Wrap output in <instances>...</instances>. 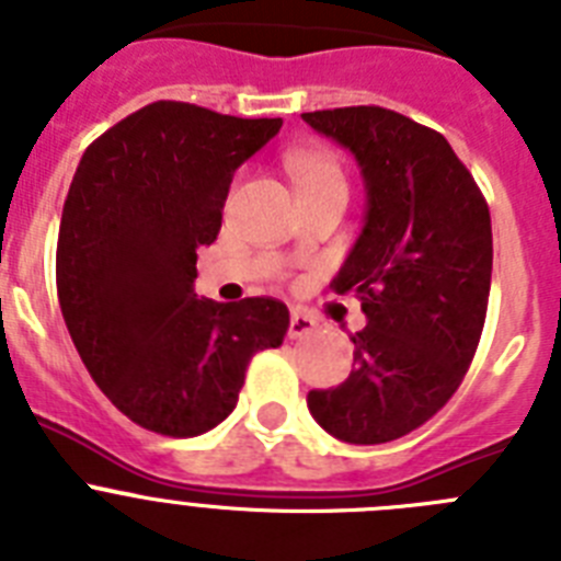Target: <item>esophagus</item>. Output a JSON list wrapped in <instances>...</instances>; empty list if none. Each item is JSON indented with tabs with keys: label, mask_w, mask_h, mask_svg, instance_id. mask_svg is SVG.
I'll return each mask as SVG.
<instances>
[{
	"label": "esophagus",
	"mask_w": 561,
	"mask_h": 561,
	"mask_svg": "<svg viewBox=\"0 0 561 561\" xmlns=\"http://www.w3.org/2000/svg\"><path fill=\"white\" fill-rule=\"evenodd\" d=\"M314 329H317V320H314V317L304 314V311H291V320H289V340H304V336H309Z\"/></svg>",
	"instance_id": "esophagus-1"
}]
</instances>
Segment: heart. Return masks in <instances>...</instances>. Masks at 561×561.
I'll use <instances>...</instances> for the list:
<instances>
[{
  "instance_id": "1",
  "label": "heart",
  "mask_w": 561,
  "mask_h": 561,
  "mask_svg": "<svg viewBox=\"0 0 561 561\" xmlns=\"http://www.w3.org/2000/svg\"><path fill=\"white\" fill-rule=\"evenodd\" d=\"M289 168L295 173L297 185H320V182H342L340 168L334 165V160L323 157V153H291Z\"/></svg>"
}]
</instances>
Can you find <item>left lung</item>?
I'll return each instance as SVG.
<instances>
[{
    "mask_svg": "<svg viewBox=\"0 0 561 561\" xmlns=\"http://www.w3.org/2000/svg\"><path fill=\"white\" fill-rule=\"evenodd\" d=\"M304 121L359 165L365 216L331 289L354 291L368 320L351 336L348 379L309 390L306 404L345 444H388L433 419L472 362L492 286V219L444 134L381 106Z\"/></svg>",
    "mask_w": 561,
    "mask_h": 561,
    "instance_id": "obj_1",
    "label": "left lung"
}]
</instances>
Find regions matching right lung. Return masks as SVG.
Listing matches in <instances>:
<instances>
[{"label": "right lung", "mask_w": 561, "mask_h": 561, "mask_svg": "<svg viewBox=\"0 0 561 561\" xmlns=\"http://www.w3.org/2000/svg\"><path fill=\"white\" fill-rule=\"evenodd\" d=\"M280 126L157 101L78 162L58 230V304L98 388L151 433L191 438L221 424L252 356L284 342L280 300L216 304L193 286L232 173Z\"/></svg>", "instance_id": "right-lung-1"}]
</instances>
